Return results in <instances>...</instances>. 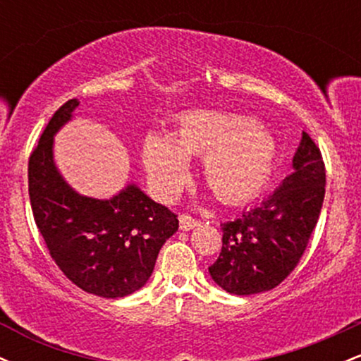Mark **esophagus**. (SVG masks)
<instances>
[{
  "instance_id": "esophagus-1",
  "label": "esophagus",
  "mask_w": 361,
  "mask_h": 361,
  "mask_svg": "<svg viewBox=\"0 0 361 361\" xmlns=\"http://www.w3.org/2000/svg\"><path fill=\"white\" fill-rule=\"evenodd\" d=\"M197 224H198V221H195V219L190 217V215H186V214L180 215V229H181V231H190V229H193V227L197 226Z\"/></svg>"
}]
</instances>
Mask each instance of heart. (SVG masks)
Instances as JSON below:
<instances>
[{
    "mask_svg": "<svg viewBox=\"0 0 361 361\" xmlns=\"http://www.w3.org/2000/svg\"><path fill=\"white\" fill-rule=\"evenodd\" d=\"M188 156L202 157V176L224 202H244L270 181L276 144L258 123L224 111H188L173 137L149 134L142 163L157 197L171 200L188 180Z\"/></svg>",
    "mask_w": 361,
    "mask_h": 361,
    "instance_id": "1",
    "label": "heart"
}]
</instances>
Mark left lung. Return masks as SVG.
<instances>
[{
	"instance_id": "obj_1",
	"label": "left lung",
	"mask_w": 361,
	"mask_h": 361,
	"mask_svg": "<svg viewBox=\"0 0 361 361\" xmlns=\"http://www.w3.org/2000/svg\"><path fill=\"white\" fill-rule=\"evenodd\" d=\"M292 163L293 171L261 205L221 224L222 251L209 273L226 292H267L299 264L326 192L322 154L305 132Z\"/></svg>"
}]
</instances>
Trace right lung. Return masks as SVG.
I'll return each mask as SVG.
<instances>
[{"label":"right lung","mask_w":361,"mask_h":361,"mask_svg":"<svg viewBox=\"0 0 361 361\" xmlns=\"http://www.w3.org/2000/svg\"><path fill=\"white\" fill-rule=\"evenodd\" d=\"M80 102H66L49 120L28 159V195L45 246L74 285L105 299L142 288L166 239L178 231L176 215L135 185L110 200L82 197L54 164V134L71 120Z\"/></svg>","instance_id":"obj_1"}]
</instances>
